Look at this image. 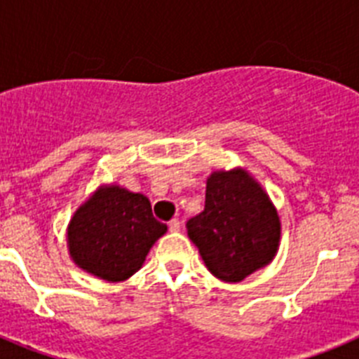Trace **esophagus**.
Listing matches in <instances>:
<instances>
[{"label":"esophagus","mask_w":359,"mask_h":359,"mask_svg":"<svg viewBox=\"0 0 359 359\" xmlns=\"http://www.w3.org/2000/svg\"><path fill=\"white\" fill-rule=\"evenodd\" d=\"M180 228H182V223H180L177 219H172V221H169V230L170 231H180Z\"/></svg>","instance_id":"esophagus-1"}]
</instances>
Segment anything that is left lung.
I'll return each mask as SVG.
<instances>
[{
  "label": "left lung",
  "instance_id": "8db88e82",
  "mask_svg": "<svg viewBox=\"0 0 359 359\" xmlns=\"http://www.w3.org/2000/svg\"><path fill=\"white\" fill-rule=\"evenodd\" d=\"M187 230L214 277L241 282L273 261L280 219L246 170H215L207 180L205 210L189 219Z\"/></svg>",
  "mask_w": 359,
  "mask_h": 359
}]
</instances>
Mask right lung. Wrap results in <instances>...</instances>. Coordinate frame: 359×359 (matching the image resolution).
I'll return each mask as SVG.
<instances>
[{"label": "right lung", "mask_w": 359, "mask_h": 359, "mask_svg": "<svg viewBox=\"0 0 359 359\" xmlns=\"http://www.w3.org/2000/svg\"><path fill=\"white\" fill-rule=\"evenodd\" d=\"M167 231L151 201L118 185L98 187L68 224L73 262L107 282H122L144 264L152 244Z\"/></svg>", "instance_id": "add662e5"}]
</instances>
